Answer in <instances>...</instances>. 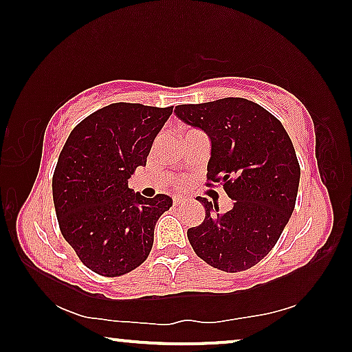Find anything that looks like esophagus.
Returning a JSON list of instances; mask_svg holds the SVG:
<instances>
[{"mask_svg":"<svg viewBox=\"0 0 352 352\" xmlns=\"http://www.w3.org/2000/svg\"><path fill=\"white\" fill-rule=\"evenodd\" d=\"M183 204H184V201L182 199H174V206H180Z\"/></svg>","mask_w":352,"mask_h":352,"instance_id":"obj_1","label":"esophagus"}]
</instances>
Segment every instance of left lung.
<instances>
[{
  "mask_svg": "<svg viewBox=\"0 0 352 352\" xmlns=\"http://www.w3.org/2000/svg\"><path fill=\"white\" fill-rule=\"evenodd\" d=\"M175 115L211 140L208 186L223 184L234 205L205 206L201 225L188 230L195 254L222 272H242L275 247L294 212L300 164L287 132L264 107L243 98L175 107Z\"/></svg>",
  "mask_w": 352,
  "mask_h": 352,
  "instance_id": "obj_1",
  "label": "left lung"
}]
</instances>
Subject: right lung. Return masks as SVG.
Returning a JSON list of instances; mask_svg holds the SVG:
<instances>
[{
  "label": "right lung",
  "mask_w": 352,
  "mask_h": 352,
  "mask_svg": "<svg viewBox=\"0 0 352 352\" xmlns=\"http://www.w3.org/2000/svg\"><path fill=\"white\" fill-rule=\"evenodd\" d=\"M170 115L172 107L110 104L77 124L58 155L52 175L58 226L98 275L121 276L140 267L157 220L172 206L169 195L146 199L129 188Z\"/></svg>",
  "instance_id": "add662e5"
}]
</instances>
